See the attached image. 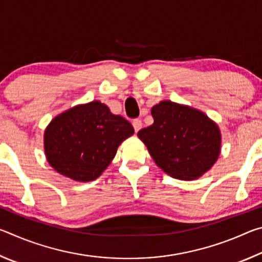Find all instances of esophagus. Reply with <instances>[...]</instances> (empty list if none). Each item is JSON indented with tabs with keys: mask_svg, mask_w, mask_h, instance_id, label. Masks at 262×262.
I'll return each mask as SVG.
<instances>
[{
	"mask_svg": "<svg viewBox=\"0 0 262 262\" xmlns=\"http://www.w3.org/2000/svg\"><path fill=\"white\" fill-rule=\"evenodd\" d=\"M142 126H143V125H142V121L140 120V119H135V120L133 121V127H134V129H135L136 133L141 129Z\"/></svg>",
	"mask_w": 262,
	"mask_h": 262,
	"instance_id": "34e87169",
	"label": "esophagus"
}]
</instances>
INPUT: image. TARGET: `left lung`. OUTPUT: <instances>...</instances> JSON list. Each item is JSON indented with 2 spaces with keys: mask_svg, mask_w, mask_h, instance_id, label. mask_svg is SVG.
I'll return each instance as SVG.
<instances>
[{
  "mask_svg": "<svg viewBox=\"0 0 262 262\" xmlns=\"http://www.w3.org/2000/svg\"><path fill=\"white\" fill-rule=\"evenodd\" d=\"M154 123L137 136L158 167L179 180H195L210 170L221 154L220 127L202 111L162 100L152 106Z\"/></svg>",
  "mask_w": 262,
  "mask_h": 262,
  "instance_id": "left-lung-1",
  "label": "left lung"
}]
</instances>
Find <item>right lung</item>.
I'll use <instances>...</instances> for the list:
<instances>
[{
  "mask_svg": "<svg viewBox=\"0 0 262 262\" xmlns=\"http://www.w3.org/2000/svg\"><path fill=\"white\" fill-rule=\"evenodd\" d=\"M133 134L134 128L125 118L94 100L52 119L43 133V150L57 173L88 183L103 173L119 145Z\"/></svg>",
  "mask_w": 262,
  "mask_h": 262,
  "instance_id": "obj_1",
  "label": "right lung"
}]
</instances>
